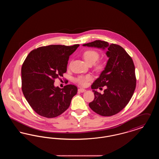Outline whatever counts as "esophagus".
<instances>
[{"label":"esophagus","instance_id":"1","mask_svg":"<svg viewBox=\"0 0 159 159\" xmlns=\"http://www.w3.org/2000/svg\"><path fill=\"white\" fill-rule=\"evenodd\" d=\"M78 91H79V92H81V93H83V92H86V89H83V88H79V89H78Z\"/></svg>","mask_w":159,"mask_h":159}]
</instances>
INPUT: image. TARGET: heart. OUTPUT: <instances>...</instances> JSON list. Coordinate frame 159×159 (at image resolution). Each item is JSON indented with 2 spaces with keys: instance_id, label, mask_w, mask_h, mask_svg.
Listing matches in <instances>:
<instances>
[{
  "instance_id": "b5f03b06",
  "label": "heart",
  "mask_w": 159,
  "mask_h": 159,
  "mask_svg": "<svg viewBox=\"0 0 159 159\" xmlns=\"http://www.w3.org/2000/svg\"><path fill=\"white\" fill-rule=\"evenodd\" d=\"M83 58L88 64H95L99 57V54L98 52L94 50H88L83 53ZM103 67V65L101 63L97 64V68L101 69ZM92 79V76L90 75L86 76H79L76 81L81 85H86L87 82Z\"/></svg>"
}]
</instances>
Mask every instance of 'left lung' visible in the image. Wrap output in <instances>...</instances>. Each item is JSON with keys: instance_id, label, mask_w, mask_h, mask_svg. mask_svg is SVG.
Returning <instances> with one entry per match:
<instances>
[{"instance_id": "left-lung-1", "label": "left lung", "mask_w": 159, "mask_h": 159, "mask_svg": "<svg viewBox=\"0 0 159 159\" xmlns=\"http://www.w3.org/2000/svg\"><path fill=\"white\" fill-rule=\"evenodd\" d=\"M83 46L106 50L108 58L106 67L91 86L95 98L89 104L91 109L102 116H111L120 112L128 104L136 87L135 66L132 59L120 46L95 40ZM104 85V93L96 89Z\"/></svg>"}]
</instances>
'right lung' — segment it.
Wrapping results in <instances>:
<instances>
[{
  "mask_svg": "<svg viewBox=\"0 0 159 159\" xmlns=\"http://www.w3.org/2000/svg\"><path fill=\"white\" fill-rule=\"evenodd\" d=\"M79 45H49L38 48L28 55L21 68L23 94L33 110L40 116L53 118L70 105L77 88L67 84L61 89L54 80L67 71L69 57Z\"/></svg>",
  "mask_w": 159,
  "mask_h": 159,
  "instance_id": "add662e5",
  "label": "right lung"
}]
</instances>
